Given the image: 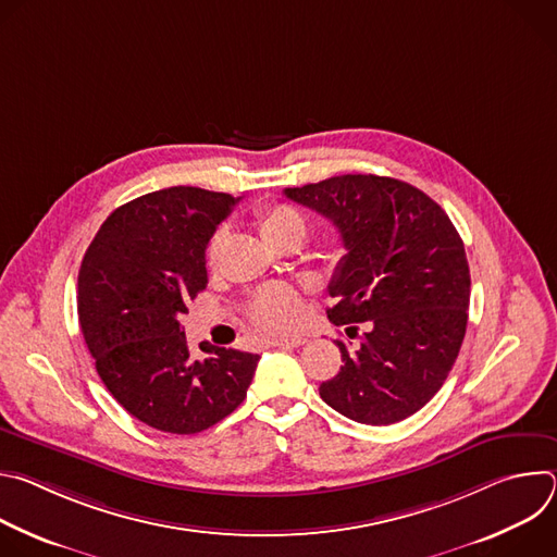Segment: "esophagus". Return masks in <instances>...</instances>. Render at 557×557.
Returning <instances> with one entry per match:
<instances>
[{"label":"esophagus","mask_w":557,"mask_h":557,"mask_svg":"<svg viewBox=\"0 0 557 557\" xmlns=\"http://www.w3.org/2000/svg\"><path fill=\"white\" fill-rule=\"evenodd\" d=\"M308 342V337L304 335H290V337H280L273 342V346H288V348H299Z\"/></svg>","instance_id":"obj_1"}]
</instances>
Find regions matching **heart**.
<instances>
[{
	"label": "heart",
	"mask_w": 557,
	"mask_h": 557,
	"mask_svg": "<svg viewBox=\"0 0 557 557\" xmlns=\"http://www.w3.org/2000/svg\"><path fill=\"white\" fill-rule=\"evenodd\" d=\"M258 228L264 240L275 249L280 243L288 240V237H299V240H304L308 222L299 209L290 205H273L258 213ZM226 235L228 233L222 226L213 231V235L209 237L207 253H205L209 269H215L220 264V258L226 245ZM247 312L253 326H258L260 331L284 333L299 322V317L304 312V299L299 290L293 286L271 284L260 288L253 295Z\"/></svg>",
	"instance_id": "obj_1"
}]
</instances>
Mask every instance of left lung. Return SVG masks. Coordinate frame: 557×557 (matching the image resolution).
<instances>
[{"instance_id":"left-lung-1","label":"left lung","mask_w":557,"mask_h":557,"mask_svg":"<svg viewBox=\"0 0 557 557\" xmlns=\"http://www.w3.org/2000/svg\"><path fill=\"white\" fill-rule=\"evenodd\" d=\"M284 194L342 233L329 320L348 337L368 326L359 344L337 342L344 366L320 385L322 399L366 425L412 417L445 383L467 331L471 280L456 226L421 189L374 174Z\"/></svg>"}]
</instances>
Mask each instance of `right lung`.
<instances>
[{
	"instance_id": "obj_1",
	"label": "right lung",
	"mask_w": 557,
	"mask_h": 557,
	"mask_svg": "<svg viewBox=\"0 0 557 557\" xmlns=\"http://www.w3.org/2000/svg\"><path fill=\"white\" fill-rule=\"evenodd\" d=\"M240 200L200 187L145 194L101 224L78 271V322L114 399L145 425L196 434L245 401L258 355L200 344L181 317L207 288L205 251Z\"/></svg>"
}]
</instances>
